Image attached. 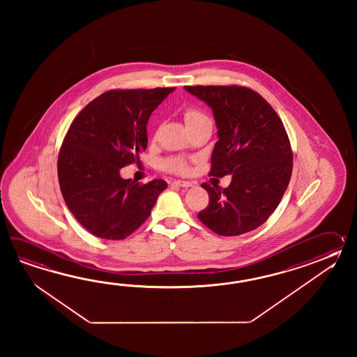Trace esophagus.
Here are the masks:
<instances>
[{"instance_id":"esophagus-1","label":"esophagus","mask_w":357,"mask_h":357,"mask_svg":"<svg viewBox=\"0 0 357 357\" xmlns=\"http://www.w3.org/2000/svg\"><path fill=\"white\" fill-rule=\"evenodd\" d=\"M172 185L174 186H180V188H190V186H192V183L189 181H174L172 182Z\"/></svg>"}]
</instances>
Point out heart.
<instances>
[{
  "label": "heart",
  "mask_w": 357,
  "mask_h": 357,
  "mask_svg": "<svg viewBox=\"0 0 357 357\" xmlns=\"http://www.w3.org/2000/svg\"><path fill=\"white\" fill-rule=\"evenodd\" d=\"M183 119H185L188 129L194 125L202 123V122H212L203 111L194 108V107L185 109ZM160 166L163 171L169 172V174H177V175L188 174L190 169L188 160L180 158V157H167V158L160 160Z\"/></svg>",
  "instance_id": "heart-1"
}]
</instances>
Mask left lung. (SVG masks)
<instances>
[{
	"label": "left lung",
	"instance_id": "8db88e82",
	"mask_svg": "<svg viewBox=\"0 0 357 357\" xmlns=\"http://www.w3.org/2000/svg\"><path fill=\"white\" fill-rule=\"evenodd\" d=\"M185 89L212 108L218 129L209 175H232L226 189L202 183L209 204L197 218L217 235L250 232L275 211L292 175V149L283 122L250 88L194 85Z\"/></svg>",
	"mask_w": 357,
	"mask_h": 357
}]
</instances>
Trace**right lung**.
Wrapping results in <instances>:
<instances>
[{"label":"right lung","mask_w":357,"mask_h":357,"mask_svg":"<svg viewBox=\"0 0 357 357\" xmlns=\"http://www.w3.org/2000/svg\"><path fill=\"white\" fill-rule=\"evenodd\" d=\"M175 88L112 89L93 99L71 122L61 145L57 174L68 211L91 235L123 240L151 215L165 180H123L120 169L139 163L146 123Z\"/></svg>","instance_id":"right-lung-1"}]
</instances>
